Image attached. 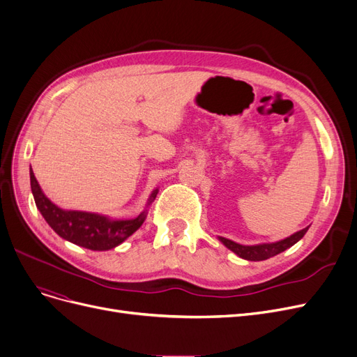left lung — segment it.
<instances>
[{
  "instance_id": "8db88e82",
  "label": "left lung",
  "mask_w": 357,
  "mask_h": 357,
  "mask_svg": "<svg viewBox=\"0 0 357 357\" xmlns=\"http://www.w3.org/2000/svg\"><path fill=\"white\" fill-rule=\"evenodd\" d=\"M309 229L305 227L296 234H293L291 236L280 241V242H274V243H262V245H254V246H245V245H239L234 241H229L226 238H219L225 246H227L230 251H234L236 255H239L243 259L248 261H264L268 259L277 254H280L283 251H286L287 248L293 246L298 241H301L303 238V235L306 234Z\"/></svg>"
}]
</instances>
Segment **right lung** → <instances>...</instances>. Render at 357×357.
I'll use <instances>...</instances> for the list:
<instances>
[{"label": "right lung", "instance_id": "add662e5", "mask_svg": "<svg viewBox=\"0 0 357 357\" xmlns=\"http://www.w3.org/2000/svg\"><path fill=\"white\" fill-rule=\"evenodd\" d=\"M30 187H32L36 207L42 213L46 223L61 238L91 251L112 250L131 236L146 219V211L132 220H111L107 217L93 213L61 210L43 195L32 167H30ZM156 195L158 190H154L150 195L149 204L153 203Z\"/></svg>", "mask_w": 357, "mask_h": 357}]
</instances>
